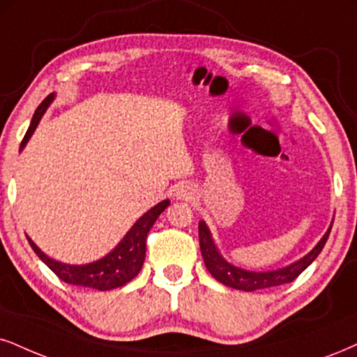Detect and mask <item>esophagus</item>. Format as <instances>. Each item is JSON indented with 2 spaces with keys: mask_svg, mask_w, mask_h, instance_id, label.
Returning <instances> with one entry per match:
<instances>
[{
  "mask_svg": "<svg viewBox=\"0 0 357 357\" xmlns=\"http://www.w3.org/2000/svg\"><path fill=\"white\" fill-rule=\"evenodd\" d=\"M175 197H177L178 200L188 202V200H192L195 195H193V188L190 185H180L177 188V192H175Z\"/></svg>",
  "mask_w": 357,
  "mask_h": 357,
  "instance_id": "obj_1",
  "label": "esophagus"
}]
</instances>
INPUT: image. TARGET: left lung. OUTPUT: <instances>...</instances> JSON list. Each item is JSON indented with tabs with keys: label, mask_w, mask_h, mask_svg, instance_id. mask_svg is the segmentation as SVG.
I'll return each mask as SVG.
<instances>
[{
	"label": "left lung",
	"mask_w": 357,
	"mask_h": 357,
	"mask_svg": "<svg viewBox=\"0 0 357 357\" xmlns=\"http://www.w3.org/2000/svg\"><path fill=\"white\" fill-rule=\"evenodd\" d=\"M333 223L329 225L328 231L324 233L323 238L319 240V243L306 255L305 258L298 259L293 265L281 268L276 271H266V273H255V271H246L241 268H236L230 265L222 258V255L217 252L215 243L210 235V230L206 228L205 222L199 223V238H200V250L202 257H204L206 270L210 271V275L215 280L223 283L225 286L235 289H243V291H255V289H265L271 288V286H280L284 283H291L293 280H296L303 271L306 270L311 263L314 261L316 257L321 253L323 246L326 245L329 233H331Z\"/></svg>",
	"instance_id": "obj_1"
}]
</instances>
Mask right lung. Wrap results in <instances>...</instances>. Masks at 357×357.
<instances>
[{"instance_id": "right-lung-1", "label": "right lung", "mask_w": 357, "mask_h": 357, "mask_svg": "<svg viewBox=\"0 0 357 357\" xmlns=\"http://www.w3.org/2000/svg\"><path fill=\"white\" fill-rule=\"evenodd\" d=\"M52 99H54V94H50L41 104H39V107L33 116V121H31L29 129L26 132L23 142H21V149L24 147L31 135H33V132L36 130L43 114L46 112L47 105L52 102ZM169 200H164L160 202V204H157L153 208L149 210L147 213H144L142 217L134 223V227L127 231L124 240H122L107 257L98 259V261L94 263H89V265L74 266L56 261V259L46 257V255L34 245V241L31 240L29 236H26V238H28L34 253H36L38 257L51 268V271L54 273L57 278L63 280L64 283L86 286V288H94L99 289V291H105V289H114L119 288V286H124L139 275L145 259V241H147L149 231H151V228L153 223H155L158 215L164 212L167 206H169Z\"/></svg>"}]
</instances>
